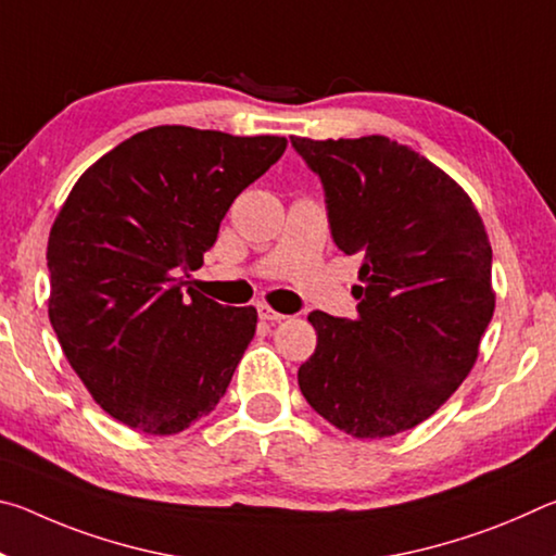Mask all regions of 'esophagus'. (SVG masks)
<instances>
[{
  "label": "esophagus",
  "instance_id": "obj_1",
  "mask_svg": "<svg viewBox=\"0 0 556 556\" xmlns=\"http://www.w3.org/2000/svg\"><path fill=\"white\" fill-rule=\"evenodd\" d=\"M257 314H260L262 321H269V324H275V321H281V318H287L285 314L275 312V308H271L269 304H257Z\"/></svg>",
  "mask_w": 556,
  "mask_h": 556
}]
</instances>
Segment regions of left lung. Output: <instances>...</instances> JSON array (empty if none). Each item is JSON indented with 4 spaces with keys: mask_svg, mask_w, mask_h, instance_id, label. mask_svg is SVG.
I'll use <instances>...</instances> for the list:
<instances>
[{
    "mask_svg": "<svg viewBox=\"0 0 556 556\" xmlns=\"http://www.w3.org/2000/svg\"><path fill=\"white\" fill-rule=\"evenodd\" d=\"M291 147L321 176L333 242L361 255L355 318L312 312L306 402L345 434L384 439L429 419L476 365L495 312L493 250L454 178L390 137Z\"/></svg>",
    "mask_w": 556,
    "mask_h": 556,
    "instance_id": "obj_1",
    "label": "left lung"
}]
</instances>
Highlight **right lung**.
<instances>
[{"instance_id": "right-lung-1", "label": "right lung", "mask_w": 556, "mask_h": 556, "mask_svg": "<svg viewBox=\"0 0 556 556\" xmlns=\"http://www.w3.org/2000/svg\"><path fill=\"white\" fill-rule=\"evenodd\" d=\"M285 137L162 125L100 156L49 235V318L102 409L154 437L215 409L257 328L255 306L188 287L232 201L285 154Z\"/></svg>"}]
</instances>
